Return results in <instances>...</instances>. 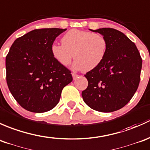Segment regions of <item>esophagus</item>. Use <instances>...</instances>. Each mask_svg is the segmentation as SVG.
<instances>
[{"mask_svg": "<svg viewBox=\"0 0 150 150\" xmlns=\"http://www.w3.org/2000/svg\"><path fill=\"white\" fill-rule=\"evenodd\" d=\"M72 76H73L74 79H76L77 77L79 76V75L76 74H75V73H72Z\"/></svg>", "mask_w": 150, "mask_h": 150, "instance_id": "esophagus-1", "label": "esophagus"}]
</instances>
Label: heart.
Instances as JSON below:
<instances>
[{"mask_svg": "<svg viewBox=\"0 0 150 150\" xmlns=\"http://www.w3.org/2000/svg\"><path fill=\"white\" fill-rule=\"evenodd\" d=\"M62 44L53 43L50 47L55 61L67 66L74 57L73 66L76 70H92L103 62L107 53L108 41L101 34L71 29L61 39Z\"/></svg>", "mask_w": 150, "mask_h": 150, "instance_id": "1", "label": "heart"}]
</instances>
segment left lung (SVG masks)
<instances>
[{
    "label": "left lung",
    "mask_w": 150,
    "mask_h": 150,
    "mask_svg": "<svg viewBox=\"0 0 150 150\" xmlns=\"http://www.w3.org/2000/svg\"><path fill=\"white\" fill-rule=\"evenodd\" d=\"M90 30L105 38L108 50L103 62L84 75L88 86L81 95L92 109L113 112L124 107L137 90L142 59L136 45L120 31Z\"/></svg>",
    "instance_id": "left-lung-1"
}]
</instances>
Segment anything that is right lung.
<instances>
[{"label":"right lung","instance_id":"right-lung-1","mask_svg":"<svg viewBox=\"0 0 150 150\" xmlns=\"http://www.w3.org/2000/svg\"><path fill=\"white\" fill-rule=\"evenodd\" d=\"M66 29H34L17 38L6 58V81L16 102L27 110L44 112L55 108L71 72L55 61L50 47Z\"/></svg>","mask_w":150,"mask_h":150}]
</instances>
